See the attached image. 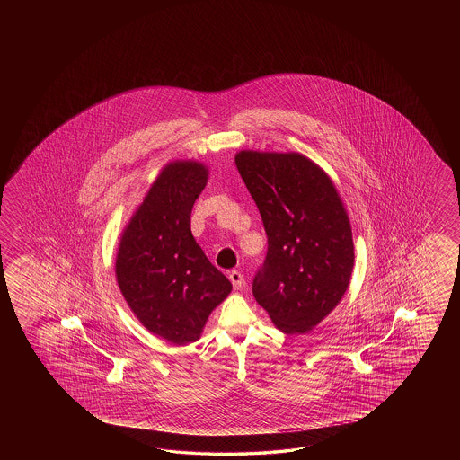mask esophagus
<instances>
[{
  "mask_svg": "<svg viewBox=\"0 0 460 460\" xmlns=\"http://www.w3.org/2000/svg\"><path fill=\"white\" fill-rule=\"evenodd\" d=\"M228 279H230V283L234 284V289H242V286H243V274L238 273V271H230L228 273Z\"/></svg>",
  "mask_w": 460,
  "mask_h": 460,
  "instance_id": "obj_1",
  "label": "esophagus"
}]
</instances>
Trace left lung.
I'll list each match as a JSON object with an SVG mask.
<instances>
[{"mask_svg": "<svg viewBox=\"0 0 460 460\" xmlns=\"http://www.w3.org/2000/svg\"><path fill=\"white\" fill-rule=\"evenodd\" d=\"M234 163L268 236L254 299L281 332H309L341 303L352 278V226L342 199L323 167L301 153L243 149Z\"/></svg>", "mask_w": 460, "mask_h": 460, "instance_id": "left-lung-1", "label": "left lung"}]
</instances>
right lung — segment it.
I'll return each instance as SVG.
<instances>
[{
    "label": "right lung",
    "mask_w": 460,
    "mask_h": 460,
    "mask_svg": "<svg viewBox=\"0 0 460 460\" xmlns=\"http://www.w3.org/2000/svg\"><path fill=\"white\" fill-rule=\"evenodd\" d=\"M207 179L204 163H167L118 243L115 274L129 309L149 332L174 345L199 341L208 315L232 291L190 232Z\"/></svg>",
    "instance_id": "add662e5"
}]
</instances>
